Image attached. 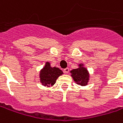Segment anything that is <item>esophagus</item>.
<instances>
[{
    "label": "esophagus",
    "mask_w": 123,
    "mask_h": 123,
    "mask_svg": "<svg viewBox=\"0 0 123 123\" xmlns=\"http://www.w3.org/2000/svg\"><path fill=\"white\" fill-rule=\"evenodd\" d=\"M64 72L65 74H68L69 72V68H66L64 69Z\"/></svg>",
    "instance_id": "1"
}]
</instances>
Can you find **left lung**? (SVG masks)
<instances>
[{
	"label": "left lung",
	"mask_w": 123,
	"mask_h": 123,
	"mask_svg": "<svg viewBox=\"0 0 123 123\" xmlns=\"http://www.w3.org/2000/svg\"><path fill=\"white\" fill-rule=\"evenodd\" d=\"M70 73L74 81L77 84L81 86L87 85L89 80V74L87 69L83 66V64H79V68L72 70Z\"/></svg>",
	"instance_id": "obj_1"
}]
</instances>
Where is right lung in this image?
Returning <instances> with one entry per match:
<instances>
[{"mask_svg": "<svg viewBox=\"0 0 123 123\" xmlns=\"http://www.w3.org/2000/svg\"><path fill=\"white\" fill-rule=\"evenodd\" d=\"M63 74L62 71L57 67H51L49 62L45 63V66L40 72V80L43 86L50 87L55 83L56 80Z\"/></svg>", "mask_w": 123, "mask_h": 123, "instance_id": "obj_1", "label": "right lung"}]
</instances>
